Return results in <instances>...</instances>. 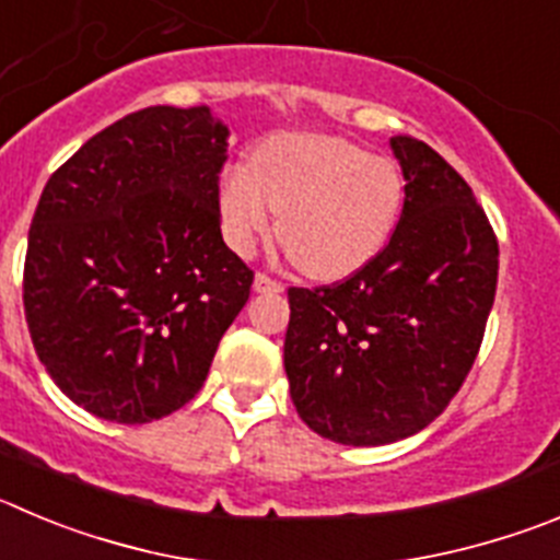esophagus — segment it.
Instances as JSON below:
<instances>
[{"label":"esophagus","mask_w":560,"mask_h":560,"mask_svg":"<svg viewBox=\"0 0 560 560\" xmlns=\"http://www.w3.org/2000/svg\"><path fill=\"white\" fill-rule=\"evenodd\" d=\"M254 290L256 292H281L284 290V284H281V281H276L273 276H268V273H256Z\"/></svg>","instance_id":"obj_1"}]
</instances>
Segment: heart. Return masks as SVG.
I'll return each mask as SVG.
<instances>
[{
    "label": "heart",
    "mask_w": 560,
    "mask_h": 560,
    "mask_svg": "<svg viewBox=\"0 0 560 560\" xmlns=\"http://www.w3.org/2000/svg\"><path fill=\"white\" fill-rule=\"evenodd\" d=\"M221 223L237 254L254 250L279 212L281 245L312 279H342L389 243L404 209V176L389 156L331 135L265 140L250 168L234 165L218 187Z\"/></svg>",
    "instance_id": "1"
}]
</instances>
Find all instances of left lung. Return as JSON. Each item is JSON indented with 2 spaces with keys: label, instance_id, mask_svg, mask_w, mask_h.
Here are the masks:
<instances>
[{
  "label": "left lung",
  "instance_id": "8db88e82",
  "mask_svg": "<svg viewBox=\"0 0 560 560\" xmlns=\"http://www.w3.org/2000/svg\"><path fill=\"white\" fill-rule=\"evenodd\" d=\"M406 179L375 259L328 287H290L284 370L298 415L339 445L422 431L462 389L498 290V237L467 182L422 140H389Z\"/></svg>",
  "mask_w": 560,
  "mask_h": 560
}]
</instances>
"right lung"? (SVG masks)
Returning a JSON list of instances; mask_svg holds the SVG:
<instances>
[{
    "label": "right lung",
    "instance_id": "obj_1",
    "mask_svg": "<svg viewBox=\"0 0 560 560\" xmlns=\"http://www.w3.org/2000/svg\"><path fill=\"white\" fill-rule=\"evenodd\" d=\"M229 129L209 107L124 115L49 176L30 226L35 353L91 415L143 425L196 398L254 270L223 243Z\"/></svg>",
    "mask_w": 560,
    "mask_h": 560
}]
</instances>
